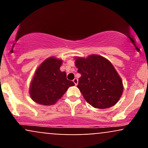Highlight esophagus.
I'll return each mask as SVG.
<instances>
[{
  "mask_svg": "<svg viewBox=\"0 0 148 148\" xmlns=\"http://www.w3.org/2000/svg\"><path fill=\"white\" fill-rule=\"evenodd\" d=\"M73 82H74V84L76 85V86H77V84H78V79H74V80H73Z\"/></svg>",
  "mask_w": 148,
  "mask_h": 148,
  "instance_id": "esophagus-1",
  "label": "esophagus"
}]
</instances>
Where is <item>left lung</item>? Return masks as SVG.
I'll list each match as a JSON object with an SVG mask.
<instances>
[{
	"label": "left lung",
	"instance_id": "1",
	"mask_svg": "<svg viewBox=\"0 0 148 148\" xmlns=\"http://www.w3.org/2000/svg\"><path fill=\"white\" fill-rule=\"evenodd\" d=\"M75 59V65L81 74L77 87L85 100L100 109L114 106L122 95L123 86L111 62L96 54L86 59Z\"/></svg>",
	"mask_w": 148,
	"mask_h": 148
}]
</instances>
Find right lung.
<instances>
[{"label": "right lung", "instance_id": "1", "mask_svg": "<svg viewBox=\"0 0 148 148\" xmlns=\"http://www.w3.org/2000/svg\"><path fill=\"white\" fill-rule=\"evenodd\" d=\"M62 61L49 57L40 64L31 82L29 94L37 103L50 106L55 103L74 83L66 79V74L60 71Z\"/></svg>", "mask_w": 148, "mask_h": 148}]
</instances>
